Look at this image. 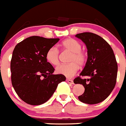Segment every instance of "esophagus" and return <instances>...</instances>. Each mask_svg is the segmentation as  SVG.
<instances>
[{"instance_id": "34e87169", "label": "esophagus", "mask_w": 126, "mask_h": 126, "mask_svg": "<svg viewBox=\"0 0 126 126\" xmlns=\"http://www.w3.org/2000/svg\"><path fill=\"white\" fill-rule=\"evenodd\" d=\"M66 81L69 83V84H73V80H71V79H66Z\"/></svg>"}]
</instances>
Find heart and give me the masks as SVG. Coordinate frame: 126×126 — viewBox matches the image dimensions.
<instances>
[{
    "label": "heart",
    "instance_id": "obj_1",
    "mask_svg": "<svg viewBox=\"0 0 126 126\" xmlns=\"http://www.w3.org/2000/svg\"><path fill=\"white\" fill-rule=\"evenodd\" d=\"M62 49L71 52L69 57V64H61L56 68V72L67 77L75 75L80 67L86 63V56L81 50V45L78 41L68 38L64 40L61 44ZM46 60L49 64L57 66L59 63V51L55 47H52L47 50L46 55Z\"/></svg>",
    "mask_w": 126,
    "mask_h": 126
}]
</instances>
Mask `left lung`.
Returning <instances> with one entry per match:
<instances>
[{"instance_id": "1", "label": "left lung", "mask_w": 126, "mask_h": 126, "mask_svg": "<svg viewBox=\"0 0 126 126\" xmlns=\"http://www.w3.org/2000/svg\"><path fill=\"white\" fill-rule=\"evenodd\" d=\"M75 37L84 42L87 48L88 58L80 76L73 80L82 84L84 92L78 98L87 104L99 103L106 99L114 89L117 77L118 65L110 45L101 36L92 32L77 34Z\"/></svg>"}]
</instances>
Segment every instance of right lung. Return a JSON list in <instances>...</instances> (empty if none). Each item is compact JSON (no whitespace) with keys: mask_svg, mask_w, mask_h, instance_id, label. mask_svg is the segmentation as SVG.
<instances>
[{"mask_svg":"<svg viewBox=\"0 0 126 126\" xmlns=\"http://www.w3.org/2000/svg\"><path fill=\"white\" fill-rule=\"evenodd\" d=\"M59 38L31 36L17 44L11 60L12 86L25 103L39 105L53 95L58 84L66 80L64 75H54V68L47 62V50Z\"/></svg>","mask_w":126,"mask_h":126,"instance_id":"right-lung-1","label":"right lung"}]
</instances>
